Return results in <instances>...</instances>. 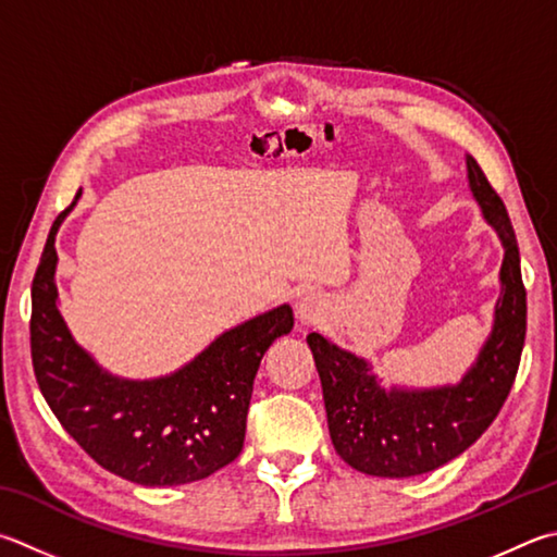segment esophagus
<instances>
[{
	"instance_id": "1",
	"label": "esophagus",
	"mask_w": 557,
	"mask_h": 557,
	"mask_svg": "<svg viewBox=\"0 0 557 557\" xmlns=\"http://www.w3.org/2000/svg\"><path fill=\"white\" fill-rule=\"evenodd\" d=\"M295 313H297V323L301 329H307V326H311V323L321 321V317H323L321 297L319 295H305L297 301Z\"/></svg>"
}]
</instances>
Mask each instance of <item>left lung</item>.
<instances>
[{
    "mask_svg": "<svg viewBox=\"0 0 557 557\" xmlns=\"http://www.w3.org/2000/svg\"><path fill=\"white\" fill-rule=\"evenodd\" d=\"M468 187L482 219L504 248L499 299L492 329L458 382L411 387L382 382L372 360L309 333L331 443L358 472L372 478H417L458 458L497 417L519 370L525 338L521 258L507 207L472 156H465Z\"/></svg>",
    "mask_w": 557,
    "mask_h": 557,
    "instance_id": "1",
    "label": "left lung"
}]
</instances>
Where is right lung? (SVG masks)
<instances>
[{"instance_id": "right-lung-1", "label": "right lung", "mask_w": 557, "mask_h": 557, "mask_svg": "<svg viewBox=\"0 0 557 557\" xmlns=\"http://www.w3.org/2000/svg\"><path fill=\"white\" fill-rule=\"evenodd\" d=\"M50 228L32 287V358L40 394L63 429L104 470L144 487L209 478L238 458L252 380L265 350L295 326L289 305L256 313L158 377H121L75 341L60 311Z\"/></svg>"}]
</instances>
